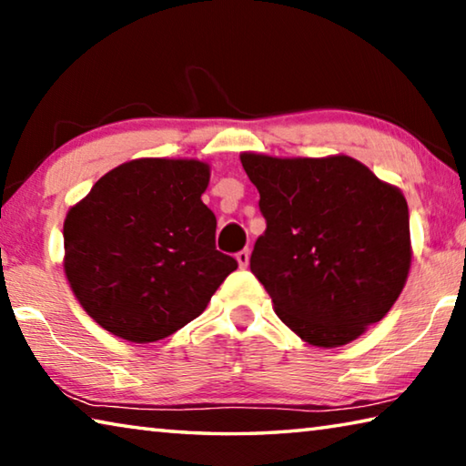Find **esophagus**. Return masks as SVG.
<instances>
[{
	"label": "esophagus",
	"instance_id": "esophagus-1",
	"mask_svg": "<svg viewBox=\"0 0 466 466\" xmlns=\"http://www.w3.org/2000/svg\"><path fill=\"white\" fill-rule=\"evenodd\" d=\"M236 261H238V265L242 267H248V261H250V250L248 248H242L240 252H236Z\"/></svg>",
	"mask_w": 466,
	"mask_h": 466
}]
</instances>
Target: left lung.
<instances>
[{
  "mask_svg": "<svg viewBox=\"0 0 466 466\" xmlns=\"http://www.w3.org/2000/svg\"><path fill=\"white\" fill-rule=\"evenodd\" d=\"M267 230L250 271L302 341L341 347L382 320L411 269L407 199L350 156L242 152Z\"/></svg>",
  "mask_w": 466,
  "mask_h": 466,
  "instance_id": "1",
  "label": "left lung"
}]
</instances>
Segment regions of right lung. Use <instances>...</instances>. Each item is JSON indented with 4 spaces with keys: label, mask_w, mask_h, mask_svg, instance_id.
<instances>
[{
    "label": "right lung",
    "mask_w": 466,
    "mask_h": 466,
    "mask_svg": "<svg viewBox=\"0 0 466 466\" xmlns=\"http://www.w3.org/2000/svg\"><path fill=\"white\" fill-rule=\"evenodd\" d=\"M208 185V162L137 157L69 208L63 269L108 333L131 343L177 333L238 267L216 250V216L201 201Z\"/></svg>",
    "instance_id": "add662e5"
}]
</instances>
